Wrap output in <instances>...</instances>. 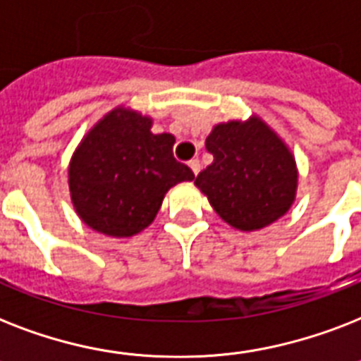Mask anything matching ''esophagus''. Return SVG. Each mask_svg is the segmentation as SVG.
I'll return each instance as SVG.
<instances>
[{"instance_id": "obj_1", "label": "esophagus", "mask_w": 361, "mask_h": 361, "mask_svg": "<svg viewBox=\"0 0 361 361\" xmlns=\"http://www.w3.org/2000/svg\"><path fill=\"white\" fill-rule=\"evenodd\" d=\"M189 169L192 170V174H198L200 172V161L198 159H191L189 161Z\"/></svg>"}]
</instances>
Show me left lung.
Wrapping results in <instances>:
<instances>
[{
    "mask_svg": "<svg viewBox=\"0 0 361 361\" xmlns=\"http://www.w3.org/2000/svg\"><path fill=\"white\" fill-rule=\"evenodd\" d=\"M214 163L195 185L223 221L258 231L288 212L298 187L296 161L285 142L258 118L215 125L206 138Z\"/></svg>",
    "mask_w": 361,
    "mask_h": 361,
    "instance_id": "obj_1",
    "label": "left lung"
}]
</instances>
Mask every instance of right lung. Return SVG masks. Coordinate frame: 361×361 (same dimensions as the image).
<instances>
[{"label": "right lung", "mask_w": 361, "mask_h": 361, "mask_svg": "<svg viewBox=\"0 0 361 361\" xmlns=\"http://www.w3.org/2000/svg\"><path fill=\"white\" fill-rule=\"evenodd\" d=\"M149 129V118L116 109L76 147L71 200L93 231L114 238L138 234L152 225L170 187L195 180L192 170L174 159V136Z\"/></svg>", "instance_id": "right-lung-1"}]
</instances>
